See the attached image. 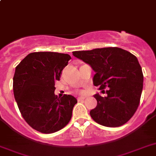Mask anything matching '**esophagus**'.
<instances>
[{
    "label": "esophagus",
    "mask_w": 156,
    "mask_h": 156,
    "mask_svg": "<svg viewBox=\"0 0 156 156\" xmlns=\"http://www.w3.org/2000/svg\"><path fill=\"white\" fill-rule=\"evenodd\" d=\"M86 99V98L85 97H79V98H78V101H83Z\"/></svg>",
    "instance_id": "obj_1"
}]
</instances>
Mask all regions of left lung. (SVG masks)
Listing matches in <instances>:
<instances>
[{"instance_id":"1","label":"left lung","mask_w":156,"mask_h":156,"mask_svg":"<svg viewBox=\"0 0 156 156\" xmlns=\"http://www.w3.org/2000/svg\"><path fill=\"white\" fill-rule=\"evenodd\" d=\"M73 55L96 72L94 86L108 89L105 97L94 95L98 105L90 112L93 120L105 127L125 125L136 111L142 94L144 75L136 57L119 48L74 51Z\"/></svg>"}]
</instances>
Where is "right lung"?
Segmentation results:
<instances>
[{
  "label": "right lung",
  "instance_id": "obj_1",
  "mask_svg": "<svg viewBox=\"0 0 156 156\" xmlns=\"http://www.w3.org/2000/svg\"><path fill=\"white\" fill-rule=\"evenodd\" d=\"M71 58L67 54L33 52L16 67L13 93L22 116L35 130L45 134L63 129L71 119L77 99L55 95V82Z\"/></svg>",
  "mask_w": 156,
  "mask_h": 156
}]
</instances>
